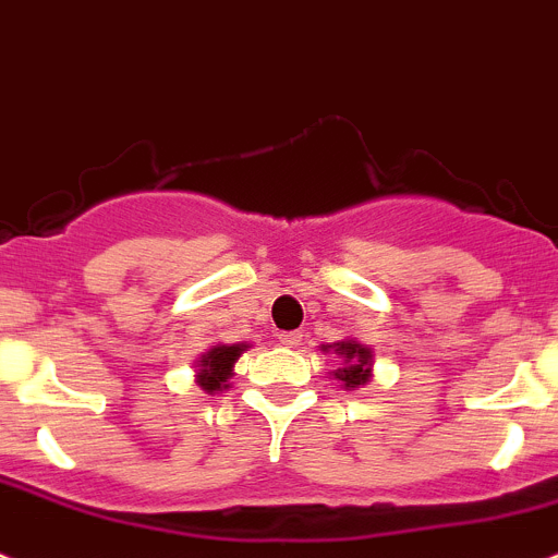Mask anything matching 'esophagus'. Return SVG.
<instances>
[{"instance_id":"esophagus-1","label":"esophagus","mask_w":558,"mask_h":558,"mask_svg":"<svg viewBox=\"0 0 558 558\" xmlns=\"http://www.w3.org/2000/svg\"><path fill=\"white\" fill-rule=\"evenodd\" d=\"M278 341L283 348H298L300 341H303V333H300V330H280Z\"/></svg>"}]
</instances>
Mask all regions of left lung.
Instances as JSON below:
<instances>
[{
	"label": "left lung",
	"mask_w": 558,
	"mask_h": 558,
	"mask_svg": "<svg viewBox=\"0 0 558 558\" xmlns=\"http://www.w3.org/2000/svg\"><path fill=\"white\" fill-rule=\"evenodd\" d=\"M323 353L339 355L341 366L339 369H333V378L339 380L348 391L361 389V386H366L369 384V378H373L375 353L373 348H366V344H361V341L341 339V341H333V344H323Z\"/></svg>",
	"instance_id": "1"
}]
</instances>
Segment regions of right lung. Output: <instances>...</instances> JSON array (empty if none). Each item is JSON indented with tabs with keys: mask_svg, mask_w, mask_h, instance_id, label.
Masks as SVG:
<instances>
[{
	"mask_svg": "<svg viewBox=\"0 0 558 558\" xmlns=\"http://www.w3.org/2000/svg\"><path fill=\"white\" fill-rule=\"evenodd\" d=\"M250 344H214L205 350L197 361H194V380L208 395H219V391L230 389V378H233L235 361L242 359V353Z\"/></svg>",
	"mask_w": 558,
	"mask_h": 558,
	"instance_id": "add662e5",
	"label": "right lung"
}]
</instances>
